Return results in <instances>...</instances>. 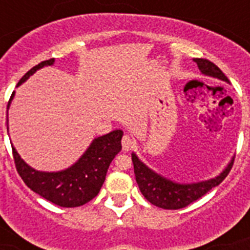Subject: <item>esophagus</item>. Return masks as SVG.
Segmentation results:
<instances>
[{"label": "esophagus", "instance_id": "34e87169", "mask_svg": "<svg viewBox=\"0 0 250 250\" xmlns=\"http://www.w3.org/2000/svg\"><path fill=\"white\" fill-rule=\"evenodd\" d=\"M133 146H135V140L131 136H128V135H125L123 139H122V148H123V150L128 152Z\"/></svg>", "mask_w": 250, "mask_h": 250}]
</instances>
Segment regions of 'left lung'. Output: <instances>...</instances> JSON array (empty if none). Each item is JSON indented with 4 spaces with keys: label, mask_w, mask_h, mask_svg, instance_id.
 Wrapping results in <instances>:
<instances>
[{
    "label": "left lung",
    "mask_w": 250,
    "mask_h": 250,
    "mask_svg": "<svg viewBox=\"0 0 250 250\" xmlns=\"http://www.w3.org/2000/svg\"><path fill=\"white\" fill-rule=\"evenodd\" d=\"M193 61L197 63L201 74L229 83L227 76L213 62L202 60V58H194ZM132 162L137 186L140 188L143 196L150 204L158 206V208L176 210L186 208L193 201L202 197L211 188L219 186L229 175L233 165V158L229 161L225 170L219 175H217L215 178L197 183H178L165 178L156 171H153L144 162H141L139 157L136 156V153H132Z\"/></svg>",
    "instance_id": "8db88e82"
}]
</instances>
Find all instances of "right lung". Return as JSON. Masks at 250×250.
<instances>
[{"label": "right lung", "instance_id": "right-lung-1", "mask_svg": "<svg viewBox=\"0 0 250 250\" xmlns=\"http://www.w3.org/2000/svg\"><path fill=\"white\" fill-rule=\"evenodd\" d=\"M54 64V58L41 62L32 67L18 83L23 84L29 76L37 70ZM15 92H13L7 104V110L13 101ZM9 125V119H7ZM9 131V125H7ZM122 129H114L104 136H98L92 140L83 156L72 166L61 171H39L25 164L21 160L17 149L13 148L14 162L17 166L18 174L21 175L25 186L31 188L35 193L40 194L45 200L53 202L62 208H76L93 200L101 189L105 182L106 172L111 161L122 150Z\"/></svg>", "mask_w": 250, "mask_h": 250}]
</instances>
